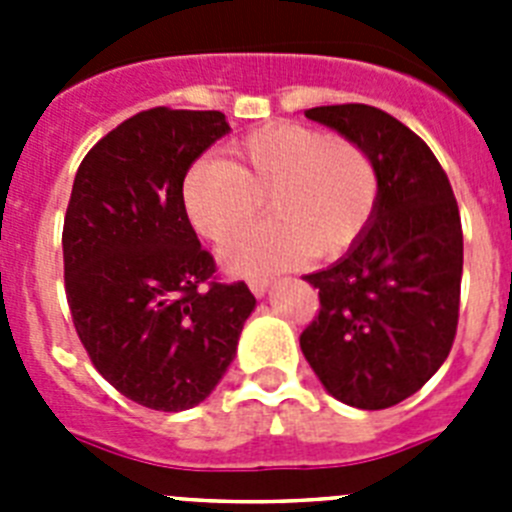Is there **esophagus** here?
I'll use <instances>...</instances> for the list:
<instances>
[{"instance_id": "34e87169", "label": "esophagus", "mask_w": 512, "mask_h": 512, "mask_svg": "<svg viewBox=\"0 0 512 512\" xmlns=\"http://www.w3.org/2000/svg\"><path fill=\"white\" fill-rule=\"evenodd\" d=\"M269 279L266 277H253V279H248V287H251V292L256 297H264L266 295V289H269Z\"/></svg>"}]
</instances>
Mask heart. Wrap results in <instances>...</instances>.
I'll return each mask as SVG.
<instances>
[{"instance_id": "obj_1", "label": "heart", "mask_w": 512, "mask_h": 512, "mask_svg": "<svg viewBox=\"0 0 512 512\" xmlns=\"http://www.w3.org/2000/svg\"><path fill=\"white\" fill-rule=\"evenodd\" d=\"M379 169L354 138L300 122L253 130L230 161L197 158L184 174L182 205L202 238L225 241L261 210L269 220L223 248L235 274H266L307 259H333L359 241L379 205Z\"/></svg>"}]
</instances>
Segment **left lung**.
I'll list each match as a JSON object with an SVG mask.
<instances>
[{
    "instance_id": "left-lung-1",
    "label": "left lung",
    "mask_w": 512,
    "mask_h": 512,
    "mask_svg": "<svg viewBox=\"0 0 512 512\" xmlns=\"http://www.w3.org/2000/svg\"><path fill=\"white\" fill-rule=\"evenodd\" d=\"M305 117L372 153L382 192L346 256L305 277L320 310L300 348L336 400L392 408L415 395L454 346L464 266L459 205L425 140L387 112L330 104Z\"/></svg>"
}]
</instances>
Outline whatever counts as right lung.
Returning <instances> with one entry per match:
<instances>
[{"mask_svg": "<svg viewBox=\"0 0 512 512\" xmlns=\"http://www.w3.org/2000/svg\"><path fill=\"white\" fill-rule=\"evenodd\" d=\"M230 130L223 112L153 107L84 156L63 217V279L94 369L143 408L200 405L256 307L215 279L182 205L189 166Z\"/></svg>", "mask_w": 512, "mask_h": 512, "instance_id": "1", "label": "right lung"}]
</instances>
